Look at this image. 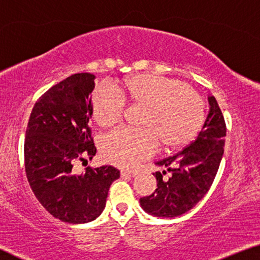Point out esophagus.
I'll return each instance as SVG.
<instances>
[{
    "label": "esophagus",
    "instance_id": "34e87169",
    "mask_svg": "<svg viewBox=\"0 0 260 260\" xmlns=\"http://www.w3.org/2000/svg\"><path fill=\"white\" fill-rule=\"evenodd\" d=\"M120 175H121V177H134L135 175H137V173L127 172V170H121V172H120Z\"/></svg>",
    "mask_w": 260,
    "mask_h": 260
}]
</instances>
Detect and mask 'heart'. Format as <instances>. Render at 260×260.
I'll use <instances>...</instances> for the list:
<instances>
[{"label": "heart", "instance_id": "1", "mask_svg": "<svg viewBox=\"0 0 260 260\" xmlns=\"http://www.w3.org/2000/svg\"><path fill=\"white\" fill-rule=\"evenodd\" d=\"M146 106L145 129L123 127L106 134L102 154L110 164L132 168L156 153L160 140L169 148L190 142L204 121V102L184 81L152 73L129 77L117 87L102 84L92 93L93 118L102 127L121 121L127 103Z\"/></svg>", "mask_w": 260, "mask_h": 260}]
</instances>
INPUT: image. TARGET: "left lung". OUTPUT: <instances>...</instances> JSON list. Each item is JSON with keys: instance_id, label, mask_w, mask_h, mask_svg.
Returning <instances> with one entry per match:
<instances>
[{"instance_id": "obj_1", "label": "left lung", "mask_w": 260, "mask_h": 260, "mask_svg": "<svg viewBox=\"0 0 260 260\" xmlns=\"http://www.w3.org/2000/svg\"><path fill=\"white\" fill-rule=\"evenodd\" d=\"M210 111L199 137L182 152L157 161L166 170L154 173L157 188L140 199L143 210L156 217H176L190 210L203 199L215 180L224 153L226 126L215 96H209Z\"/></svg>"}]
</instances>
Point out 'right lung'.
I'll return each instance as SVG.
<instances>
[{
	"instance_id": "right-lung-1",
	"label": "right lung",
	"mask_w": 260,
	"mask_h": 260,
	"mask_svg": "<svg viewBox=\"0 0 260 260\" xmlns=\"http://www.w3.org/2000/svg\"><path fill=\"white\" fill-rule=\"evenodd\" d=\"M94 75L76 73L53 85L31 111L24 140L26 179L40 203L67 223H87L102 214L112 182L120 172L112 166L75 165L92 158L96 148L88 125Z\"/></svg>"
}]
</instances>
